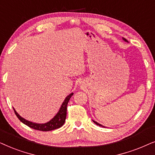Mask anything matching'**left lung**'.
Here are the masks:
<instances>
[{"instance_id": "left-lung-1", "label": "left lung", "mask_w": 155, "mask_h": 155, "mask_svg": "<svg viewBox=\"0 0 155 155\" xmlns=\"http://www.w3.org/2000/svg\"><path fill=\"white\" fill-rule=\"evenodd\" d=\"M123 40H124V41H125V42H127V40H126V39H125V38H123ZM93 122H94V123H96V124L97 125H98V126H101V127H104V126H103V125H102L99 124V123H97V122H96V121L93 120Z\"/></svg>"}]
</instances>
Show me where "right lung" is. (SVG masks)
I'll return each mask as SVG.
<instances>
[{
	"label": "right lung",
	"instance_id": "add662e5",
	"mask_svg": "<svg viewBox=\"0 0 155 155\" xmlns=\"http://www.w3.org/2000/svg\"><path fill=\"white\" fill-rule=\"evenodd\" d=\"M73 93L70 94L69 96H67V98H65L64 101L63 102L62 105H61L60 109H59V112L57 113V115L53 117L51 120H49V122L46 123H42V124H39V123H35L30 122V121L24 119L23 117H22L18 113L16 112L15 109H14V112H15L16 116L18 117V118L20 120L22 123H24L25 125H28V127H31V128L38 130L40 131H50L59 128V127L62 126L64 124L66 117H67V104L69 102V99L71 98V97L73 96Z\"/></svg>",
	"mask_w": 155,
	"mask_h": 155
}]
</instances>
